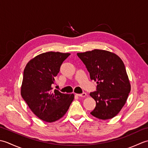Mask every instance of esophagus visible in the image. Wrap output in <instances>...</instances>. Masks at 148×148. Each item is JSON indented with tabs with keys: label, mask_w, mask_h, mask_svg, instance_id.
I'll use <instances>...</instances> for the list:
<instances>
[{
	"label": "esophagus",
	"mask_w": 148,
	"mask_h": 148,
	"mask_svg": "<svg viewBox=\"0 0 148 148\" xmlns=\"http://www.w3.org/2000/svg\"><path fill=\"white\" fill-rule=\"evenodd\" d=\"M76 95L78 96V97H85L86 95V93L85 92H83L82 93H80V94H76Z\"/></svg>",
	"instance_id": "1"
}]
</instances>
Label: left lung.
I'll list each match as a JSON object with an SVG mask.
<instances>
[{
  "instance_id": "8db88e82",
  "label": "left lung",
  "mask_w": 148,
  "mask_h": 148,
  "mask_svg": "<svg viewBox=\"0 0 148 148\" xmlns=\"http://www.w3.org/2000/svg\"><path fill=\"white\" fill-rule=\"evenodd\" d=\"M90 79L97 81V91L90 95L96 107L90 114L100 119L117 115L127 102L131 86L124 63L115 53L102 49L77 53Z\"/></svg>"
}]
</instances>
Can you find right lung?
Wrapping results in <instances>:
<instances>
[{
  "instance_id": "right-lung-1",
  "label": "right lung",
  "mask_w": 148,
  "mask_h": 148,
  "mask_svg": "<svg viewBox=\"0 0 148 148\" xmlns=\"http://www.w3.org/2000/svg\"><path fill=\"white\" fill-rule=\"evenodd\" d=\"M70 53L49 51L28 62L21 87L22 98L37 117L52 123L62 118L74 99V94L52 90L63 62Z\"/></svg>"
}]
</instances>
